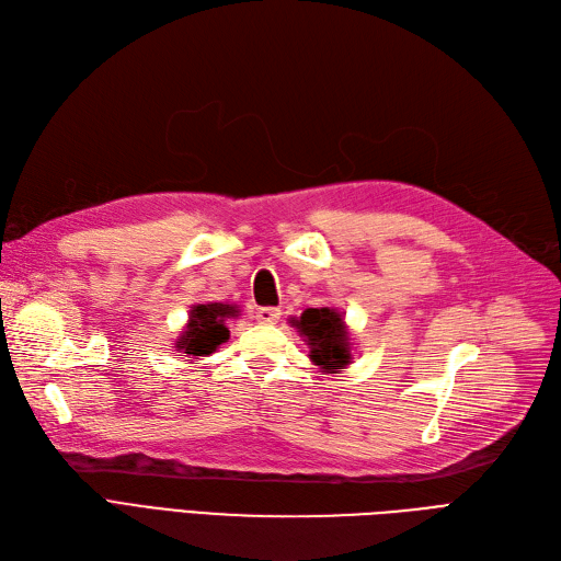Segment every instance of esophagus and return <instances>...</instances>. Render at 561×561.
Segmentation results:
<instances>
[{
	"instance_id": "esophagus-1",
	"label": "esophagus",
	"mask_w": 561,
	"mask_h": 561,
	"mask_svg": "<svg viewBox=\"0 0 561 561\" xmlns=\"http://www.w3.org/2000/svg\"><path fill=\"white\" fill-rule=\"evenodd\" d=\"M279 314H282L279 307H261V310L256 312V319L261 323H267V327H273V323L279 321Z\"/></svg>"
}]
</instances>
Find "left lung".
<instances>
[{
    "mask_svg": "<svg viewBox=\"0 0 561 561\" xmlns=\"http://www.w3.org/2000/svg\"><path fill=\"white\" fill-rule=\"evenodd\" d=\"M291 327L307 342L312 364L321 373H340L352 364V337L345 314L333 307H307L300 317H291Z\"/></svg>",
    "mask_w": 561,
    "mask_h": 561,
    "instance_id": "1",
    "label": "left lung"
}]
</instances>
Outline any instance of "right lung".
I'll use <instances>...</instances> for the list:
<instances>
[{
	"label": "right lung",
	"instance_id": "obj_1",
	"mask_svg": "<svg viewBox=\"0 0 561 561\" xmlns=\"http://www.w3.org/2000/svg\"><path fill=\"white\" fill-rule=\"evenodd\" d=\"M240 314L238 305L226 302H205L193 305L188 312V323L184 327L182 335L176 337L174 347L193 360L195 356H207L219 350V345L228 342L230 331L226 327L228 319H234Z\"/></svg>",
	"mask_w": 561,
	"mask_h": 561
}]
</instances>
